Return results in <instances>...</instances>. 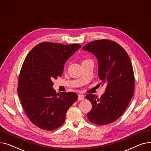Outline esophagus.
<instances>
[{"label":"esophagus","instance_id":"obj_1","mask_svg":"<svg viewBox=\"0 0 151 151\" xmlns=\"http://www.w3.org/2000/svg\"><path fill=\"white\" fill-rule=\"evenodd\" d=\"M85 99V97L83 94H78V100L79 101H83Z\"/></svg>","mask_w":151,"mask_h":151}]
</instances>
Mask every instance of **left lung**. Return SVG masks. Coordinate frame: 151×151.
Wrapping results in <instances>:
<instances>
[{
	"label": "left lung",
	"instance_id": "8db88e82",
	"mask_svg": "<svg viewBox=\"0 0 151 151\" xmlns=\"http://www.w3.org/2000/svg\"><path fill=\"white\" fill-rule=\"evenodd\" d=\"M82 49L97 58L100 84L106 85L105 92L99 98L94 94L86 96L93 104L87 118L95 124H109L125 111L134 94L135 77L131 60L123 47L109 40L90 42Z\"/></svg>",
	"mask_w": 151,
	"mask_h": 151
}]
</instances>
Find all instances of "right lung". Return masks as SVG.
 Masks as SVG:
<instances>
[{
  "label": "right lung",
  "mask_w": 151,
  "mask_h": 151,
  "mask_svg": "<svg viewBox=\"0 0 151 151\" xmlns=\"http://www.w3.org/2000/svg\"><path fill=\"white\" fill-rule=\"evenodd\" d=\"M81 47L78 44L44 42L25 58L17 93L27 116L38 127L52 130L61 126L67 110L77 101L74 92L57 93L52 81L61 76L65 62Z\"/></svg>",
  "instance_id": "1"
}]
</instances>
